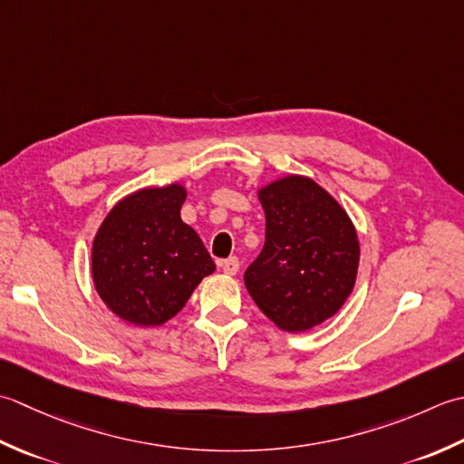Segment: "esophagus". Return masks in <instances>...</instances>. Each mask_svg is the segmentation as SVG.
<instances>
[{
  "instance_id": "esophagus-1",
  "label": "esophagus",
  "mask_w": 464,
  "mask_h": 464,
  "mask_svg": "<svg viewBox=\"0 0 464 464\" xmlns=\"http://www.w3.org/2000/svg\"><path fill=\"white\" fill-rule=\"evenodd\" d=\"M220 266H222V272H224V274H228V276H234V274L240 270V260L236 258V256H230V258L222 260Z\"/></svg>"
}]
</instances>
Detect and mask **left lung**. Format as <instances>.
Returning <instances> with one entry per match:
<instances>
[{"instance_id":"left-lung-1","label":"left lung","mask_w":464,"mask_h":464,"mask_svg":"<svg viewBox=\"0 0 464 464\" xmlns=\"http://www.w3.org/2000/svg\"><path fill=\"white\" fill-rule=\"evenodd\" d=\"M266 242L244 272L252 300L274 324L302 333L340 310L353 292L358 238L348 214L310 178L288 176L258 192Z\"/></svg>"}]
</instances>
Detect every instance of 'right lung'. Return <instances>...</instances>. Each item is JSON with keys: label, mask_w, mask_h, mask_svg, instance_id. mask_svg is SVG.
Returning a JSON list of instances; mask_svg holds the SVG:
<instances>
[{"label": "right lung", "mask_w": 464, "mask_h": 464, "mask_svg": "<svg viewBox=\"0 0 464 464\" xmlns=\"http://www.w3.org/2000/svg\"><path fill=\"white\" fill-rule=\"evenodd\" d=\"M184 200L178 184L140 190L113 206L93 240V285L131 324H164L216 268L200 236L179 218Z\"/></svg>", "instance_id": "1"}]
</instances>
